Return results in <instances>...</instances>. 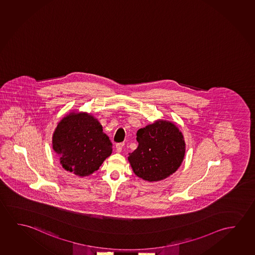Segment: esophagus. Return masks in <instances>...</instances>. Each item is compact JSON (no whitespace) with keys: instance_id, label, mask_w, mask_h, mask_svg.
<instances>
[{"instance_id":"esophagus-1","label":"esophagus","mask_w":255,"mask_h":255,"mask_svg":"<svg viewBox=\"0 0 255 255\" xmlns=\"http://www.w3.org/2000/svg\"><path fill=\"white\" fill-rule=\"evenodd\" d=\"M122 148H123V145H122L121 143H118L116 145V152L117 153H121Z\"/></svg>"}]
</instances>
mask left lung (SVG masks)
<instances>
[{
  "instance_id": "obj_1",
  "label": "left lung",
  "mask_w": 255,
  "mask_h": 255,
  "mask_svg": "<svg viewBox=\"0 0 255 255\" xmlns=\"http://www.w3.org/2000/svg\"><path fill=\"white\" fill-rule=\"evenodd\" d=\"M137 149L128 161L136 176L143 180H163L176 172L184 161V135L172 122L159 119L138 129Z\"/></svg>"
}]
</instances>
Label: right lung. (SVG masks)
Returning <instances> with one entry per match:
<instances>
[{
	"label": "right lung",
	"mask_w": 255,
	"mask_h": 255,
	"mask_svg": "<svg viewBox=\"0 0 255 255\" xmlns=\"http://www.w3.org/2000/svg\"><path fill=\"white\" fill-rule=\"evenodd\" d=\"M52 145L63 169L81 177L98 170L112 153L102 125L87 112L67 114L54 130Z\"/></svg>",
	"instance_id": "obj_1"
}]
</instances>
